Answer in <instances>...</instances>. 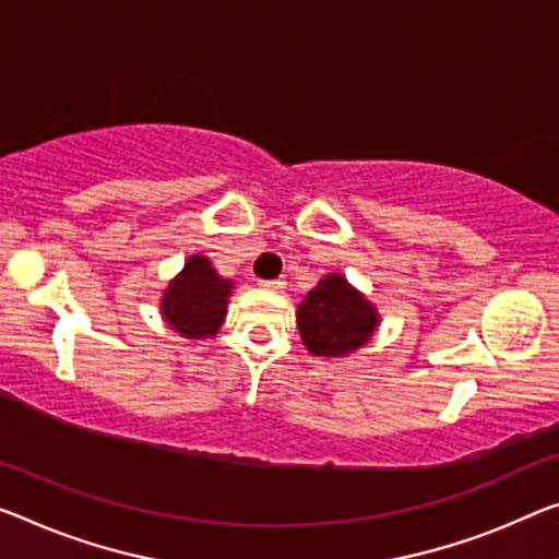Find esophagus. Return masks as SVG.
Instances as JSON below:
<instances>
[{
    "instance_id": "34e87169",
    "label": "esophagus",
    "mask_w": 559,
    "mask_h": 559,
    "mask_svg": "<svg viewBox=\"0 0 559 559\" xmlns=\"http://www.w3.org/2000/svg\"><path fill=\"white\" fill-rule=\"evenodd\" d=\"M260 287H264V289H285L287 287V282H285V277H277V280H260Z\"/></svg>"
}]
</instances>
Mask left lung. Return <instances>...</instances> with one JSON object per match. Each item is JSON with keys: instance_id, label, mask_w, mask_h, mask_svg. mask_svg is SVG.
I'll list each match as a JSON object with an SVG mask.
<instances>
[{"instance_id": "obj_1", "label": "left lung", "mask_w": 559, "mask_h": 559, "mask_svg": "<svg viewBox=\"0 0 559 559\" xmlns=\"http://www.w3.org/2000/svg\"><path fill=\"white\" fill-rule=\"evenodd\" d=\"M297 324L312 355L340 357L372 337L377 312L342 274H330L299 305Z\"/></svg>"}]
</instances>
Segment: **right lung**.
I'll return each mask as SVG.
<instances>
[{
	"instance_id": "1",
	"label": "right lung",
	"mask_w": 559,
	"mask_h": 559,
	"mask_svg": "<svg viewBox=\"0 0 559 559\" xmlns=\"http://www.w3.org/2000/svg\"><path fill=\"white\" fill-rule=\"evenodd\" d=\"M231 285L212 270L207 257H192L162 299V314L185 337H212L227 312Z\"/></svg>"
}]
</instances>
